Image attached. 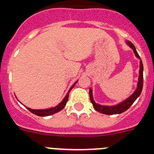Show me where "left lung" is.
I'll return each instance as SVG.
<instances>
[{
	"label": "left lung",
	"mask_w": 154,
	"mask_h": 154,
	"mask_svg": "<svg viewBox=\"0 0 154 154\" xmlns=\"http://www.w3.org/2000/svg\"><path fill=\"white\" fill-rule=\"evenodd\" d=\"M126 44L131 48L134 51L136 57L140 59V57L138 55L137 50H136L135 46L130 41L126 42ZM143 62L140 59V72H139V79L138 83H137V88L135 90V92L132 94L131 96L124 101L121 102L119 104L116 105V106H103V105H99L98 103H95L92 97V89H89V96H90V101L92 103L93 108L98 111V112H101L103 114H106V115H114V114H119L122 112H125L126 110L131 106V105L135 102L136 99L140 96L141 92L143 89Z\"/></svg>",
	"instance_id": "8db88e82"
}]
</instances>
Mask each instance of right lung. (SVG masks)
Segmentation results:
<instances>
[{
	"label": "right lung",
	"mask_w": 154,
	"mask_h": 154,
	"mask_svg": "<svg viewBox=\"0 0 154 154\" xmlns=\"http://www.w3.org/2000/svg\"><path fill=\"white\" fill-rule=\"evenodd\" d=\"M77 82H75L73 84L72 86L71 87L70 89H69V92H68L67 95H66L65 97L63 99V100H62L59 104L57 105L55 107H52V108H50V109H30L28 108V107H26V108L29 110L30 112L35 114V115L38 116H48L52 115V114H55L56 113V112H59V111H61V110L65 106L66 103L68 102V99H69V92L72 89V88L75 86V85Z\"/></svg>",
	"instance_id": "add662e5"
}]
</instances>
